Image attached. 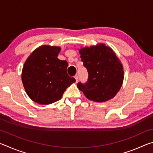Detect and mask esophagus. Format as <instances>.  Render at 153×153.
<instances>
[{
  "mask_svg": "<svg viewBox=\"0 0 153 153\" xmlns=\"http://www.w3.org/2000/svg\"><path fill=\"white\" fill-rule=\"evenodd\" d=\"M74 77H75V79H76V83H77V82H78V79H79V77H78V76H77V75H76V76H75Z\"/></svg>",
  "mask_w": 153,
  "mask_h": 153,
  "instance_id": "1",
  "label": "esophagus"
}]
</instances>
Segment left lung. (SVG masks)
I'll return each instance as SVG.
<instances>
[{
    "instance_id": "obj_1",
    "label": "left lung",
    "mask_w": 153,
    "mask_h": 153,
    "mask_svg": "<svg viewBox=\"0 0 153 153\" xmlns=\"http://www.w3.org/2000/svg\"><path fill=\"white\" fill-rule=\"evenodd\" d=\"M80 57L88 73V81L77 88L89 100L105 102L117 94L122 86L124 72L115 52L105 44L82 48Z\"/></svg>"
}]
</instances>
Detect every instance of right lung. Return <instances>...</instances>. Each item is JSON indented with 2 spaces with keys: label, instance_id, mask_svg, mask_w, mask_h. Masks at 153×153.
Returning a JSON list of instances; mask_svg holds the SVG:
<instances>
[{
  "label": "right lung",
  "instance_id": "obj_1",
  "mask_svg": "<svg viewBox=\"0 0 153 153\" xmlns=\"http://www.w3.org/2000/svg\"><path fill=\"white\" fill-rule=\"evenodd\" d=\"M61 48L41 46L27 59L22 80L25 92L33 101L49 105L60 100L65 90L76 82L67 73L68 63L57 58Z\"/></svg>",
  "mask_w": 153,
  "mask_h": 153
}]
</instances>
